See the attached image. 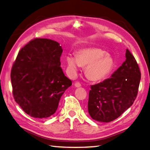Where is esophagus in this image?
<instances>
[{
    "instance_id": "esophagus-1",
    "label": "esophagus",
    "mask_w": 150,
    "mask_h": 150,
    "mask_svg": "<svg viewBox=\"0 0 150 150\" xmlns=\"http://www.w3.org/2000/svg\"><path fill=\"white\" fill-rule=\"evenodd\" d=\"M74 85H75V86H76V87H80V86H81V84L79 82L76 81L74 83Z\"/></svg>"
}]
</instances>
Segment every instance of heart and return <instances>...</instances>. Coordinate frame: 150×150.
<instances>
[{"label": "heart", "instance_id": "b5f03b06", "mask_svg": "<svg viewBox=\"0 0 150 150\" xmlns=\"http://www.w3.org/2000/svg\"><path fill=\"white\" fill-rule=\"evenodd\" d=\"M68 69L74 74L79 66L85 67V74L92 81H100L107 76L114 66V59L100 48L91 47L80 49L76 57L67 56L65 58Z\"/></svg>", "mask_w": 150, "mask_h": 150}]
</instances>
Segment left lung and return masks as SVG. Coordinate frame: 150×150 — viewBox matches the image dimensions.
<instances>
[{"mask_svg":"<svg viewBox=\"0 0 150 150\" xmlns=\"http://www.w3.org/2000/svg\"><path fill=\"white\" fill-rule=\"evenodd\" d=\"M126 58L110 78L91 86L88 111L96 121L108 122L115 120L130 107L137 98L141 71L128 49Z\"/></svg>","mask_w":150,"mask_h":150,"instance_id":"left-lung-1","label":"left lung"}]
</instances>
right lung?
Masks as SVG:
<instances>
[{
    "label": "right lung",
    "instance_id": "1",
    "mask_svg": "<svg viewBox=\"0 0 150 150\" xmlns=\"http://www.w3.org/2000/svg\"><path fill=\"white\" fill-rule=\"evenodd\" d=\"M63 52L57 42L36 38L22 47L11 71L15 101L31 117L45 119L56 112L72 81L60 67Z\"/></svg>",
    "mask_w": 150,
    "mask_h": 150
}]
</instances>
